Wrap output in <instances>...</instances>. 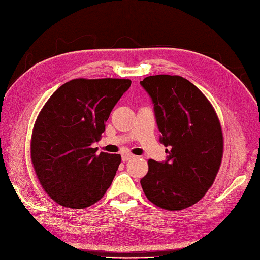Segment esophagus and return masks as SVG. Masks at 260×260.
<instances>
[{
    "mask_svg": "<svg viewBox=\"0 0 260 260\" xmlns=\"http://www.w3.org/2000/svg\"><path fill=\"white\" fill-rule=\"evenodd\" d=\"M134 157H135V155H133V154H130V153L122 154V160L123 161H129V160H131V158H134Z\"/></svg>",
    "mask_w": 260,
    "mask_h": 260,
    "instance_id": "obj_1",
    "label": "esophagus"
}]
</instances>
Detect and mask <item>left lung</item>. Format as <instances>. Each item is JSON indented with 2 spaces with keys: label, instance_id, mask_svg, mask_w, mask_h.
I'll use <instances>...</instances> for the list:
<instances>
[{
  "label": "left lung",
  "instance_id": "obj_1",
  "mask_svg": "<svg viewBox=\"0 0 260 260\" xmlns=\"http://www.w3.org/2000/svg\"><path fill=\"white\" fill-rule=\"evenodd\" d=\"M140 84L151 95L166 162L148 160L140 180L156 207L179 211L193 206L211 187L224 152L221 125L208 98L179 75H153Z\"/></svg>",
  "mask_w": 260,
  "mask_h": 260
}]
</instances>
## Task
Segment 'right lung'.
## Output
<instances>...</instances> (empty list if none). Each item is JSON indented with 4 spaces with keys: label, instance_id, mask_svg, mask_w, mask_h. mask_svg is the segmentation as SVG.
Here are the masks:
<instances>
[{
    "label": "right lung",
    "instance_id": "obj_1",
    "mask_svg": "<svg viewBox=\"0 0 260 260\" xmlns=\"http://www.w3.org/2000/svg\"><path fill=\"white\" fill-rule=\"evenodd\" d=\"M127 79H74L54 91L41 109L30 139V158L41 186L54 202L84 209L104 197L121 163L120 154L92 144L122 94Z\"/></svg>",
    "mask_w": 260,
    "mask_h": 260
}]
</instances>
